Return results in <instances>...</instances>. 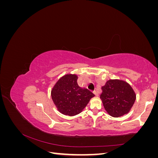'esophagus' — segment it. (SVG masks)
<instances>
[{"label":"esophagus","mask_w":158,"mask_h":158,"mask_svg":"<svg viewBox=\"0 0 158 158\" xmlns=\"http://www.w3.org/2000/svg\"><path fill=\"white\" fill-rule=\"evenodd\" d=\"M93 93L95 94V96H98V92H96V91H94Z\"/></svg>","instance_id":"34e87169"}]
</instances>
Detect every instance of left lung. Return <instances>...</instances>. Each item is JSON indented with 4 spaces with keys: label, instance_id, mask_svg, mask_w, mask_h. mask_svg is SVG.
<instances>
[{
    "label": "left lung",
    "instance_id": "obj_1",
    "mask_svg": "<svg viewBox=\"0 0 158 158\" xmlns=\"http://www.w3.org/2000/svg\"><path fill=\"white\" fill-rule=\"evenodd\" d=\"M100 98L106 111L113 117L128 113L136 99V94L127 82L119 80H109L102 87Z\"/></svg>",
    "mask_w": 158,
    "mask_h": 158
}]
</instances>
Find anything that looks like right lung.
<instances>
[{
    "instance_id": "add662e5",
    "label": "right lung",
    "mask_w": 158,
    "mask_h": 158,
    "mask_svg": "<svg viewBox=\"0 0 158 158\" xmlns=\"http://www.w3.org/2000/svg\"><path fill=\"white\" fill-rule=\"evenodd\" d=\"M77 79L75 74H66L58 80L51 90L52 101L59 111L66 115L79 114L94 97L88 89L79 86Z\"/></svg>"
}]
</instances>
